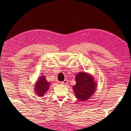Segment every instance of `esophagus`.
<instances>
[{
	"label": "esophagus",
	"instance_id": "obj_1",
	"mask_svg": "<svg viewBox=\"0 0 131 131\" xmlns=\"http://www.w3.org/2000/svg\"><path fill=\"white\" fill-rule=\"evenodd\" d=\"M68 83V80H63V82H61V84H67Z\"/></svg>",
	"mask_w": 131,
	"mask_h": 131
}]
</instances>
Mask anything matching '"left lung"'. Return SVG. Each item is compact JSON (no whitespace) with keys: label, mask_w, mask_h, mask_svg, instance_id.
Returning <instances> with one entry per match:
<instances>
[{"label":"left lung","mask_w":131,"mask_h":131,"mask_svg":"<svg viewBox=\"0 0 131 131\" xmlns=\"http://www.w3.org/2000/svg\"><path fill=\"white\" fill-rule=\"evenodd\" d=\"M76 84L73 87L75 95L80 101H87L95 92L96 82L92 75L79 72L75 77Z\"/></svg>","instance_id":"1"}]
</instances>
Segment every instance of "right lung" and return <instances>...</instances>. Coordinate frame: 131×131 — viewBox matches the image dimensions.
Listing matches in <instances>:
<instances>
[{
	"label": "right lung",
	"mask_w": 131,
	"mask_h": 131,
	"mask_svg": "<svg viewBox=\"0 0 131 131\" xmlns=\"http://www.w3.org/2000/svg\"><path fill=\"white\" fill-rule=\"evenodd\" d=\"M46 77L43 75L39 77V79L36 82L34 85V92L39 97H43L49 90L51 83L46 80Z\"/></svg>",
	"instance_id": "obj_1"
}]
</instances>
